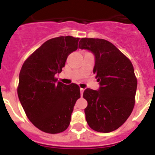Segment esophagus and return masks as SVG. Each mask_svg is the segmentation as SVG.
Instances as JSON below:
<instances>
[{"label":"esophagus","mask_w":155,"mask_h":155,"mask_svg":"<svg viewBox=\"0 0 155 155\" xmlns=\"http://www.w3.org/2000/svg\"><path fill=\"white\" fill-rule=\"evenodd\" d=\"M80 92H81V96H82V94H83V92H84V89L82 88L80 89Z\"/></svg>","instance_id":"1"}]
</instances>
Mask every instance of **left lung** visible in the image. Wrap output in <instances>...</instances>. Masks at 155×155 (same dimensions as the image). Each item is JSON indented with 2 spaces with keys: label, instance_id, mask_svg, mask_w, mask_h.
Returning <instances> with one entry per match:
<instances>
[{
  "label": "left lung",
  "instance_id": "left-lung-1",
  "mask_svg": "<svg viewBox=\"0 0 155 155\" xmlns=\"http://www.w3.org/2000/svg\"><path fill=\"white\" fill-rule=\"evenodd\" d=\"M79 48L94 55L93 73L100 87L84 91L85 108L89 126L99 133H110L123 124L135 104L137 81L134 66L114 44L103 39L82 38Z\"/></svg>",
  "mask_w": 155,
  "mask_h": 155
}]
</instances>
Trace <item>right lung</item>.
Segmentation results:
<instances>
[{"instance_id": "obj_1", "label": "right lung", "mask_w": 155, "mask_h": 155, "mask_svg": "<svg viewBox=\"0 0 155 155\" xmlns=\"http://www.w3.org/2000/svg\"><path fill=\"white\" fill-rule=\"evenodd\" d=\"M79 38L60 36L43 44L26 59L19 74L18 95L26 116L48 134L69 127L80 88L75 83L57 81L69 54L78 49Z\"/></svg>"}]
</instances>
